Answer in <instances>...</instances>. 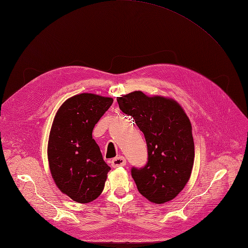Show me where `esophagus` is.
I'll list each match as a JSON object with an SVG mask.
<instances>
[{
	"label": "esophagus",
	"instance_id": "obj_1",
	"mask_svg": "<svg viewBox=\"0 0 248 248\" xmlns=\"http://www.w3.org/2000/svg\"><path fill=\"white\" fill-rule=\"evenodd\" d=\"M111 167L112 168H119V167H124L126 164V159L123 156H118L116 158L111 160Z\"/></svg>",
	"mask_w": 248,
	"mask_h": 248
}]
</instances>
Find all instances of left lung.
<instances>
[{
	"instance_id": "8db88e82",
	"label": "left lung",
	"mask_w": 248,
	"mask_h": 248,
	"mask_svg": "<svg viewBox=\"0 0 248 248\" xmlns=\"http://www.w3.org/2000/svg\"><path fill=\"white\" fill-rule=\"evenodd\" d=\"M117 101L120 109L133 118L147 142V164L131 169L138 190L154 204L175 199L188 182L193 167L188 117L174 99L149 97L141 91L122 95Z\"/></svg>"
}]
</instances>
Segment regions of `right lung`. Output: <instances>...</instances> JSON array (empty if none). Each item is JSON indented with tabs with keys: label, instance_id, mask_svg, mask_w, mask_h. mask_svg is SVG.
Here are the masks:
<instances>
[{
	"label": "right lung",
	"instance_id": "add662e5",
	"mask_svg": "<svg viewBox=\"0 0 248 248\" xmlns=\"http://www.w3.org/2000/svg\"><path fill=\"white\" fill-rule=\"evenodd\" d=\"M112 101L91 93L72 96L60 107L51 125L47 146L50 174L58 188L80 204L100 196L110 170L92 131Z\"/></svg>",
	"mask_w": 248,
	"mask_h": 248
}]
</instances>
